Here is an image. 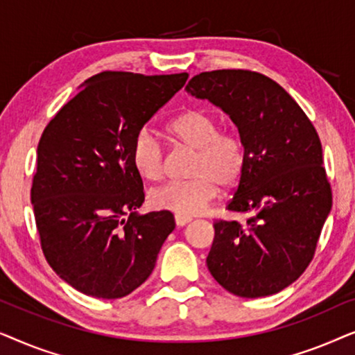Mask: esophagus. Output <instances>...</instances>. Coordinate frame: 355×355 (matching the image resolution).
<instances>
[{
  "label": "esophagus",
  "mask_w": 355,
  "mask_h": 355,
  "mask_svg": "<svg viewBox=\"0 0 355 355\" xmlns=\"http://www.w3.org/2000/svg\"><path fill=\"white\" fill-rule=\"evenodd\" d=\"M174 221H176L178 226H186L187 223L192 221L191 216H181V215H176L174 216Z\"/></svg>",
  "instance_id": "esophagus-1"
}]
</instances>
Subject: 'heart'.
<instances>
[{"label":"heart","instance_id":"heart-1","mask_svg":"<svg viewBox=\"0 0 355 355\" xmlns=\"http://www.w3.org/2000/svg\"><path fill=\"white\" fill-rule=\"evenodd\" d=\"M169 139L196 150L191 163V179L164 184L150 191V202L158 210L181 216H193L210 205L221 187H232L244 171V150L234 135L220 132L213 114L200 108L182 111L166 125ZM132 166L147 181H159L164 174V152L152 130L135 135L130 150Z\"/></svg>","mask_w":355,"mask_h":355}]
</instances>
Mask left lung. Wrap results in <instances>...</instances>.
<instances>
[{"label":"left lung","instance_id":"left-lung-1","mask_svg":"<svg viewBox=\"0 0 355 355\" xmlns=\"http://www.w3.org/2000/svg\"><path fill=\"white\" fill-rule=\"evenodd\" d=\"M186 90L225 111L244 148V171L226 208L249 218L213 225L208 270L239 297L279 293L312 261L331 211L317 130L293 96L259 72H202Z\"/></svg>","mask_w":355,"mask_h":355}]
</instances>
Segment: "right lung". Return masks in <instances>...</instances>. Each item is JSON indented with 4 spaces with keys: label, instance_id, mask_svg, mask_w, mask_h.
<instances>
[{
    "label": "right lung",
    "instance_id": "obj_1",
    "mask_svg": "<svg viewBox=\"0 0 355 355\" xmlns=\"http://www.w3.org/2000/svg\"><path fill=\"white\" fill-rule=\"evenodd\" d=\"M189 74L101 72L43 130L32 205L45 259L85 295L119 299L152 275L171 211L139 213L145 193L130 150Z\"/></svg>",
    "mask_w": 355,
    "mask_h": 355
}]
</instances>
